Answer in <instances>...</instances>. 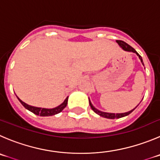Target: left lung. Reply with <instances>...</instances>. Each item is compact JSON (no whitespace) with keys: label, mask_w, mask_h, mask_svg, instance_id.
Listing matches in <instances>:
<instances>
[{"label":"left lung","mask_w":160,"mask_h":160,"mask_svg":"<svg viewBox=\"0 0 160 160\" xmlns=\"http://www.w3.org/2000/svg\"><path fill=\"white\" fill-rule=\"evenodd\" d=\"M119 46L122 47V49H123L124 50H125V51H128V52H133V53H135L137 55V56L139 57V58L141 59V63L144 65V62H143V60H142V58H141V56L140 54H139L138 53H137V51H136L135 50H134L133 48H132V46H129V44H127L126 42H125L123 41H121V40H117ZM89 104H90L91 106V108L92 109V110H93L95 113H96L97 114H98L99 116H101V117H103V118H110V119H114V118H123L125 117V116H127L129 115V114H131L132 111H133L134 110H135L136 108L137 107H137H135L134 109H132V110H129V111L128 112H125V113H121V114H114V113H107V112H102V111H100V110H97L96 108H95V107H94L93 105H92V103L91 102L90 99H89Z\"/></svg>","instance_id":"obj_1"}]
</instances>
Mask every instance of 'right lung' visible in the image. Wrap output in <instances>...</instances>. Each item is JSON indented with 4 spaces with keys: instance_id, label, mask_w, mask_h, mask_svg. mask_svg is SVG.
Listing matches in <instances>:
<instances>
[{
    "instance_id": "right-lung-1",
    "label": "right lung",
    "mask_w": 160,
    "mask_h": 160,
    "mask_svg": "<svg viewBox=\"0 0 160 160\" xmlns=\"http://www.w3.org/2000/svg\"><path fill=\"white\" fill-rule=\"evenodd\" d=\"M17 98L19 99V101L21 102L22 105L28 110L29 111L32 112L38 116H42V117H46V116H52V115H55V114H58L60 112H62V110H64V108H65V107L67 106V103H68V97H67L65 99L63 102H62L61 105L58 106L57 107H54V108L52 109H46V108H41V107H33V106L28 105V104L25 103L24 102L20 99L18 96Z\"/></svg>"
}]
</instances>
